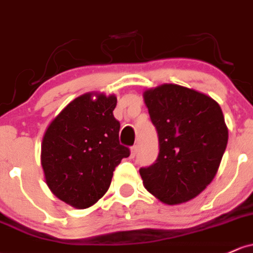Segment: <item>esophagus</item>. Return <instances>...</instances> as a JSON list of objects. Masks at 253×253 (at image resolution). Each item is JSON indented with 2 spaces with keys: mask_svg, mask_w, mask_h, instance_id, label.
Listing matches in <instances>:
<instances>
[{
  "mask_svg": "<svg viewBox=\"0 0 253 253\" xmlns=\"http://www.w3.org/2000/svg\"><path fill=\"white\" fill-rule=\"evenodd\" d=\"M136 153H137V146H132V147L130 148V157L134 158V157L136 156Z\"/></svg>",
  "mask_w": 253,
  "mask_h": 253,
  "instance_id": "1",
  "label": "esophagus"
}]
</instances>
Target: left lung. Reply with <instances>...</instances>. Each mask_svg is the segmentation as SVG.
<instances>
[{
    "instance_id": "left-lung-1",
    "label": "left lung",
    "mask_w": 253,
    "mask_h": 253,
    "mask_svg": "<svg viewBox=\"0 0 253 253\" xmlns=\"http://www.w3.org/2000/svg\"><path fill=\"white\" fill-rule=\"evenodd\" d=\"M143 100L159 140L156 163L140 169L143 186L168 205L189 202L221 164L228 142L223 112L209 95L177 84L146 89Z\"/></svg>"
}]
</instances>
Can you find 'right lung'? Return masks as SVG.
I'll return each instance as SVG.
<instances>
[{
	"instance_id": "obj_1",
	"label": "right lung",
	"mask_w": 253,
	"mask_h": 253,
	"mask_svg": "<svg viewBox=\"0 0 253 253\" xmlns=\"http://www.w3.org/2000/svg\"><path fill=\"white\" fill-rule=\"evenodd\" d=\"M116 105L113 94L80 95L45 129L41 145L45 183L72 208L88 209L101 199L115 168L129 157V148L119 143Z\"/></svg>"
}]
</instances>
